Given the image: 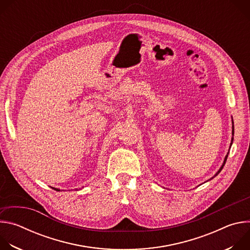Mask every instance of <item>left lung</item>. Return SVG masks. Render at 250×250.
Returning a JSON list of instances; mask_svg holds the SVG:
<instances>
[{
    "instance_id": "1",
    "label": "left lung",
    "mask_w": 250,
    "mask_h": 250,
    "mask_svg": "<svg viewBox=\"0 0 250 250\" xmlns=\"http://www.w3.org/2000/svg\"><path fill=\"white\" fill-rule=\"evenodd\" d=\"M232 124H233V122H232ZM233 133H234V128H233V125H232V135H233ZM232 141H233V137H232V138H231V144H232ZM231 144H230V146H231ZM228 156H229V153H228V154H227V156H226V157H225V160H224V163H223V165H222V166H221V168H220V170H219V171H218V172H217V173H216V175H215V176H213V177H216V176H217V175H218V174H219V173H220V172H221V171H222V169H223V168H224V166H225V164H226V161H227V159H228ZM213 177H212V178H213ZM212 178H211V179H212ZM209 180H210V179H209Z\"/></svg>"
}]
</instances>
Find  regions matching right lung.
<instances>
[{"instance_id":"add662e5","label":"right lung","mask_w":250,"mask_h":250,"mask_svg":"<svg viewBox=\"0 0 250 250\" xmlns=\"http://www.w3.org/2000/svg\"><path fill=\"white\" fill-rule=\"evenodd\" d=\"M53 189H54V190H56V191H60L59 189H56V188H53Z\"/></svg>"}]
</instances>
